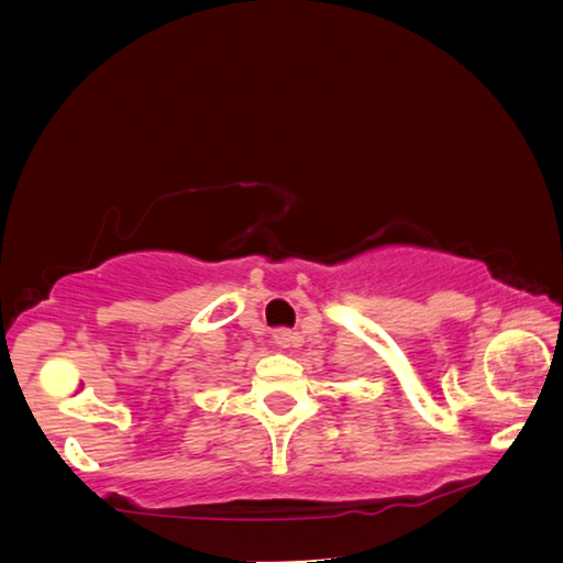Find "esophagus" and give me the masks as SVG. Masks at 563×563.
I'll use <instances>...</instances> for the list:
<instances>
[{
  "mask_svg": "<svg viewBox=\"0 0 563 563\" xmlns=\"http://www.w3.org/2000/svg\"><path fill=\"white\" fill-rule=\"evenodd\" d=\"M273 342L280 347H292L298 342V332H292L290 328H275L273 330Z\"/></svg>",
  "mask_w": 563,
  "mask_h": 563,
  "instance_id": "1",
  "label": "esophagus"
}]
</instances>
